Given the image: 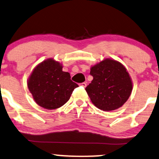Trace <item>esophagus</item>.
<instances>
[{
    "label": "esophagus",
    "instance_id": "esophagus-1",
    "mask_svg": "<svg viewBox=\"0 0 159 159\" xmlns=\"http://www.w3.org/2000/svg\"><path fill=\"white\" fill-rule=\"evenodd\" d=\"M80 85H82V86H83V87H86L87 83H80Z\"/></svg>",
    "mask_w": 159,
    "mask_h": 159
}]
</instances>
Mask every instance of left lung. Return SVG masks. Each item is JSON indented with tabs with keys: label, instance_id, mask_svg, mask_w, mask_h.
Masks as SVG:
<instances>
[{
	"label": "left lung",
	"instance_id": "left-lung-1",
	"mask_svg": "<svg viewBox=\"0 0 159 159\" xmlns=\"http://www.w3.org/2000/svg\"><path fill=\"white\" fill-rule=\"evenodd\" d=\"M93 80L85 88L91 102L98 109L112 111L122 106L132 89L126 69L118 61L105 59L91 68Z\"/></svg>",
	"mask_w": 159,
	"mask_h": 159
}]
</instances>
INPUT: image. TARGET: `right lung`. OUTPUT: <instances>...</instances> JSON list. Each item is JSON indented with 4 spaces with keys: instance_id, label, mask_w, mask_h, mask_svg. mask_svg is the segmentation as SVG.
<instances>
[{
    "instance_id": "add662e5",
    "label": "right lung",
    "mask_w": 159,
    "mask_h": 159,
    "mask_svg": "<svg viewBox=\"0 0 159 159\" xmlns=\"http://www.w3.org/2000/svg\"><path fill=\"white\" fill-rule=\"evenodd\" d=\"M27 86L36 103L47 109L61 107L79 85L70 80L68 72L53 59L43 61L33 70Z\"/></svg>"
}]
</instances>
